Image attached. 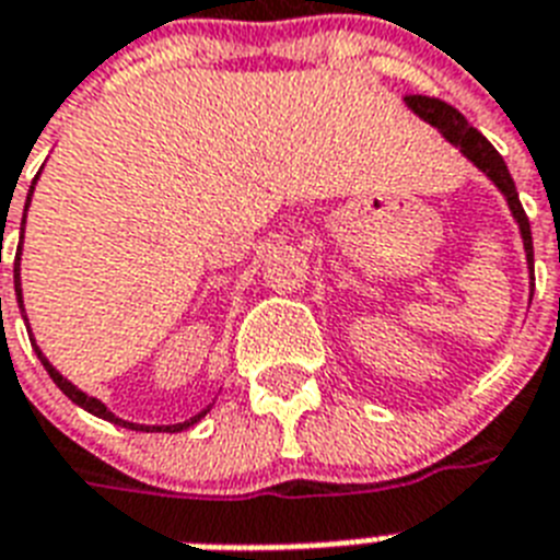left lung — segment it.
Masks as SVG:
<instances>
[{"label":"left lung","instance_id":"left-lung-1","mask_svg":"<svg viewBox=\"0 0 560 560\" xmlns=\"http://www.w3.org/2000/svg\"><path fill=\"white\" fill-rule=\"evenodd\" d=\"M406 106L411 108L413 115L420 117V120L434 126V129H438L440 135H443V138L471 163V166H477V170L483 172V175L494 184V189L503 195V201H506L509 212H512L517 230H521V241H524V253H526V270L532 272L535 256H532L529 218H526L524 207H521L515 180H512V175H509L506 163H503V158L498 154V149H494L492 143H489V140L475 129V126H469V120H466L457 108H452L448 103H443V100L417 97V94H413V97H406Z\"/></svg>","mask_w":560,"mask_h":560}]
</instances>
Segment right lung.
<instances>
[{"label":"right lung","instance_id":"right-lung-1","mask_svg":"<svg viewBox=\"0 0 560 560\" xmlns=\"http://www.w3.org/2000/svg\"><path fill=\"white\" fill-rule=\"evenodd\" d=\"M36 180H39V172H36L34 184H31V189H28V198H25V212H22V241H25V215H28V207H31V198H34ZM22 241H20V253H16V261H13V290H16V302H20L22 319H25V325H28V313H25V302H22V272H20L22 270V267H20V261H22ZM28 336H31V345H34L36 357H39L43 368H45V371H48V376H51L54 383H57V388L62 390V394H66V397L71 399L74 406L85 408V411L94 413V417H100V420L115 422V425H120V429H131V431H170V434H175V431H184V429H189V425H195V422H201L203 417H207V413H209V408L215 406V402H209V406L203 408V411L195 413V417H189V420H184V422H172V425H143V422L122 420V417H117L115 411H108V406H106V402H103V399L91 397V394L80 390L74 383H71V380H66V376L59 374L57 368H54L51 362H48V357H45V353H43V348L36 345L34 334H31V325H28Z\"/></svg>","mask_w":560,"mask_h":560}]
</instances>
